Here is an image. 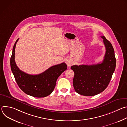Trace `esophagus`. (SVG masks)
I'll list each match as a JSON object with an SVG mask.
<instances>
[{
	"label": "esophagus",
	"mask_w": 127,
	"mask_h": 127,
	"mask_svg": "<svg viewBox=\"0 0 127 127\" xmlns=\"http://www.w3.org/2000/svg\"><path fill=\"white\" fill-rule=\"evenodd\" d=\"M66 64L68 66H70L73 64V62H72V61L71 59H68L66 60Z\"/></svg>",
	"instance_id": "obj_1"
}]
</instances>
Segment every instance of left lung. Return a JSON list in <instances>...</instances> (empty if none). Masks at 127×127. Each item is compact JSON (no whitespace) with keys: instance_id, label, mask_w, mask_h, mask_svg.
<instances>
[{"instance_id":"8db88e82","label":"left lung","mask_w":127,"mask_h":127,"mask_svg":"<svg viewBox=\"0 0 127 127\" xmlns=\"http://www.w3.org/2000/svg\"><path fill=\"white\" fill-rule=\"evenodd\" d=\"M105 47V54L101 63L95 65H73V80L75 92L84 96H94L107 87L115 71L116 59L113 47L104 36H101Z\"/></svg>"}]
</instances>
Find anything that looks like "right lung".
I'll return each mask as SVG.
<instances>
[{
    "instance_id": "obj_1",
    "label": "right lung",
    "mask_w": 127,
    "mask_h": 127,
    "mask_svg": "<svg viewBox=\"0 0 127 127\" xmlns=\"http://www.w3.org/2000/svg\"><path fill=\"white\" fill-rule=\"evenodd\" d=\"M18 39L13 47L10 58V67L15 81L19 87L26 94L35 97H44L50 95L56 86L59 76L65 71L67 66L64 63L50 67L38 75H30L21 70L15 60V48Z\"/></svg>"
}]
</instances>
